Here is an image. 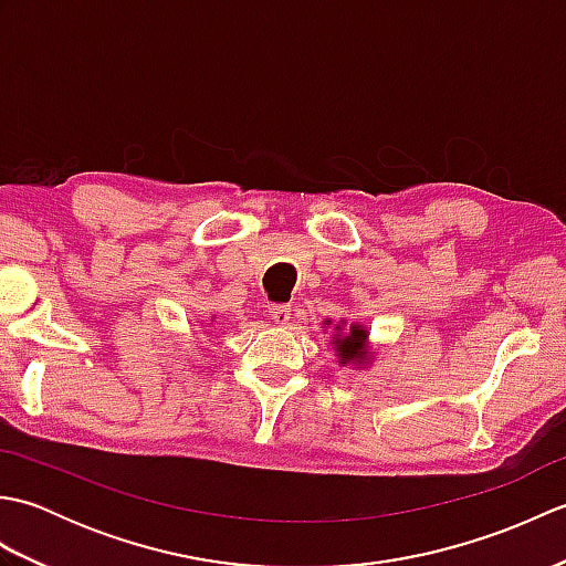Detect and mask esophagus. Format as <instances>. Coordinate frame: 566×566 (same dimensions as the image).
<instances>
[{"mask_svg": "<svg viewBox=\"0 0 566 566\" xmlns=\"http://www.w3.org/2000/svg\"><path fill=\"white\" fill-rule=\"evenodd\" d=\"M270 318L276 323V326H286L292 318V308L290 306H270Z\"/></svg>", "mask_w": 566, "mask_h": 566, "instance_id": "esophagus-1", "label": "esophagus"}]
</instances>
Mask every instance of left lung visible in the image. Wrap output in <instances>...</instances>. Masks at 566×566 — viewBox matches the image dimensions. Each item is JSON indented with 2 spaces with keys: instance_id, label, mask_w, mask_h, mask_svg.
Listing matches in <instances>:
<instances>
[{
  "instance_id": "left-lung-1",
  "label": "left lung",
  "mask_w": 566,
  "mask_h": 566,
  "mask_svg": "<svg viewBox=\"0 0 566 566\" xmlns=\"http://www.w3.org/2000/svg\"><path fill=\"white\" fill-rule=\"evenodd\" d=\"M323 328H333L331 335V345L335 350V357H338L340 367H353V369H367L371 363H375V350H371L369 343V328L365 323L340 318L338 323H333L331 318L323 321Z\"/></svg>"
}]
</instances>
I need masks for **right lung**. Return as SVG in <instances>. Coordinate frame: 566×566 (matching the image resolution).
I'll return each mask as SVG.
<instances>
[{"instance_id":"obj_1","label":"right lung","mask_w":566,"mask_h":566,"mask_svg":"<svg viewBox=\"0 0 566 566\" xmlns=\"http://www.w3.org/2000/svg\"><path fill=\"white\" fill-rule=\"evenodd\" d=\"M211 321H213V318H211Z\"/></svg>"}]
</instances>
